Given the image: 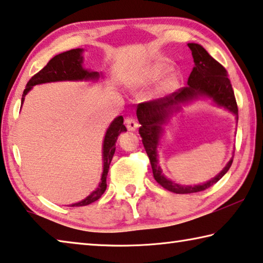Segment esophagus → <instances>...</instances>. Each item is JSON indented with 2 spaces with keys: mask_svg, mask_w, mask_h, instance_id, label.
Instances as JSON below:
<instances>
[{
  "mask_svg": "<svg viewBox=\"0 0 263 263\" xmlns=\"http://www.w3.org/2000/svg\"><path fill=\"white\" fill-rule=\"evenodd\" d=\"M126 126H127V129L130 132H134L137 129V127H139V123H137L136 120L134 118H127L126 119Z\"/></svg>",
  "mask_w": 263,
  "mask_h": 263,
  "instance_id": "esophagus-1",
  "label": "esophagus"
}]
</instances>
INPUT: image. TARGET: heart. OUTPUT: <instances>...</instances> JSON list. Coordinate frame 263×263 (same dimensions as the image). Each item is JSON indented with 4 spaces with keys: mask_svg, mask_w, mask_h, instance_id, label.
Masks as SVG:
<instances>
[{
    "mask_svg": "<svg viewBox=\"0 0 263 263\" xmlns=\"http://www.w3.org/2000/svg\"><path fill=\"white\" fill-rule=\"evenodd\" d=\"M164 68H165L164 65L155 66L152 70V72H150V77H152V78H157V77H160L162 74V72L164 71ZM176 81H177V79H176V77L174 74L167 76V78L165 79L164 84H163V88H165V89L171 88L172 86L176 84Z\"/></svg>",
    "mask_w": 263,
    "mask_h": 263,
    "instance_id": "heart-1",
    "label": "heart"
}]
</instances>
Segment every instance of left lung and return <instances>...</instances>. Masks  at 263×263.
<instances>
[{
	"label": "left lung",
	"mask_w": 263,
	"mask_h": 263,
	"mask_svg": "<svg viewBox=\"0 0 263 263\" xmlns=\"http://www.w3.org/2000/svg\"><path fill=\"white\" fill-rule=\"evenodd\" d=\"M187 46L190 47L195 62V67L187 79V86L164 98L139 103L136 109L137 119L141 123L139 133L152 164L154 178L166 190L175 193L199 192L212 186L230 170L233 158H231L227 165L219 172V175L204 184L191 186V185H179L167 179L162 174L161 167L158 165L157 147L163 133V126L169 121L174 110L179 108L180 103L206 97L212 99L218 106L232 111L238 119V105L231 81L227 77L226 68L211 57L201 45L189 43Z\"/></svg>",
	"instance_id": "8db88e82"
}]
</instances>
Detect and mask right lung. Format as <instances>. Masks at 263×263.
Returning <instances> with one entry per match:
<instances>
[{"label":"right lung","mask_w":263,"mask_h":263,"mask_svg":"<svg viewBox=\"0 0 263 263\" xmlns=\"http://www.w3.org/2000/svg\"><path fill=\"white\" fill-rule=\"evenodd\" d=\"M83 49H73L66 52L59 53L50 60L42 70L36 73L31 79L28 81L27 87H25L22 103L24 98L28 92L31 89L34 85L45 84V83H53V81H65V80H98L100 78V73L85 70L83 67ZM122 132H127V128L123 124L122 116H118L114 119V121L110 123L106 132L105 139H103L102 144V158H103V171L101 176V182L99 183V186L94 190L91 195L86 197L84 200L79 203L72 204L71 206H86L97 201L100 198L103 192L106 191L107 183V174L109 170V164L111 158L115 153V143L118 140L119 135Z\"/></svg>","instance_id":"add662e5"}]
</instances>
